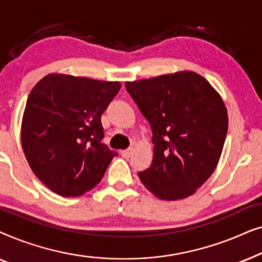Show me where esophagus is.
<instances>
[{
    "label": "esophagus",
    "mask_w": 262,
    "mask_h": 262,
    "mask_svg": "<svg viewBox=\"0 0 262 262\" xmlns=\"http://www.w3.org/2000/svg\"><path fill=\"white\" fill-rule=\"evenodd\" d=\"M131 155H132V148L121 150V156H123L124 159H128V157H130Z\"/></svg>",
    "instance_id": "esophagus-1"
}]
</instances>
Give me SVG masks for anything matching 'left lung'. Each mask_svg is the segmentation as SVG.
I'll return each mask as SVG.
<instances>
[{
  "instance_id": "1",
  "label": "left lung",
  "mask_w": 262,
  "mask_h": 262,
  "mask_svg": "<svg viewBox=\"0 0 262 262\" xmlns=\"http://www.w3.org/2000/svg\"><path fill=\"white\" fill-rule=\"evenodd\" d=\"M152 131L154 159L138 173L162 200L195 193L216 169L228 132L223 99L202 75L178 71L125 83Z\"/></svg>"
}]
</instances>
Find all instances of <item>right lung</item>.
<instances>
[{
  "label": "right lung",
  "mask_w": 262,
  "mask_h": 262,
  "mask_svg": "<svg viewBox=\"0 0 262 262\" xmlns=\"http://www.w3.org/2000/svg\"><path fill=\"white\" fill-rule=\"evenodd\" d=\"M120 82L49 74L28 95L21 145L37 178L62 196H80L101 181L117 152L101 143V114Z\"/></svg>",
  "instance_id": "obj_1"
}]
</instances>
